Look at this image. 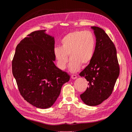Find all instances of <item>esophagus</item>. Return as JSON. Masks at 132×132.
Instances as JSON below:
<instances>
[{
    "label": "esophagus",
    "mask_w": 132,
    "mask_h": 132,
    "mask_svg": "<svg viewBox=\"0 0 132 132\" xmlns=\"http://www.w3.org/2000/svg\"><path fill=\"white\" fill-rule=\"evenodd\" d=\"M77 78V76L76 75L74 74V75H71V78L73 79H76Z\"/></svg>",
    "instance_id": "34e87169"
}]
</instances>
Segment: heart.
I'll return each instance as SVG.
<instances>
[{"label": "heart", "instance_id": "1", "mask_svg": "<svg viewBox=\"0 0 132 132\" xmlns=\"http://www.w3.org/2000/svg\"><path fill=\"white\" fill-rule=\"evenodd\" d=\"M96 38L90 31L75 30L66 34L61 40V47L54 49V55L58 67L61 70L66 68L68 61L69 69L75 72L82 65L91 61L95 53Z\"/></svg>", "mask_w": 132, "mask_h": 132}]
</instances>
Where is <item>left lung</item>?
<instances>
[{"label": "left lung", "instance_id": "obj_1", "mask_svg": "<svg viewBox=\"0 0 132 132\" xmlns=\"http://www.w3.org/2000/svg\"><path fill=\"white\" fill-rule=\"evenodd\" d=\"M91 29L96 37V47L91 61L79 74L89 85L80 97L86 105L96 106L112 94L120 69L116 49L109 36L100 27Z\"/></svg>", "mask_w": 132, "mask_h": 132}]
</instances>
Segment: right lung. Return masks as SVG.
<instances>
[{
  "mask_svg": "<svg viewBox=\"0 0 132 132\" xmlns=\"http://www.w3.org/2000/svg\"><path fill=\"white\" fill-rule=\"evenodd\" d=\"M54 37L46 30L32 32L17 45L12 72L23 98L42 109L51 107L70 75L55 66Z\"/></svg>",
  "mask_w": 132,
  "mask_h": 132,
  "instance_id": "1",
  "label": "right lung"
}]
</instances>
